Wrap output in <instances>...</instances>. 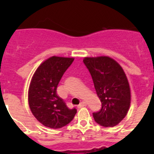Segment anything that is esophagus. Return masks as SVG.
<instances>
[{
    "mask_svg": "<svg viewBox=\"0 0 154 154\" xmlns=\"http://www.w3.org/2000/svg\"><path fill=\"white\" fill-rule=\"evenodd\" d=\"M85 105H86V102H85V101H82V102L80 103L79 105H78V106H77V107L82 108V107H84V106H85Z\"/></svg>",
    "mask_w": 154,
    "mask_h": 154,
    "instance_id": "obj_1",
    "label": "esophagus"
}]
</instances>
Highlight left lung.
Returning a JSON list of instances; mask_svg holds the SVG:
<instances>
[{
    "instance_id": "8db88e82",
    "label": "left lung",
    "mask_w": 154,
    "mask_h": 154,
    "mask_svg": "<svg viewBox=\"0 0 154 154\" xmlns=\"http://www.w3.org/2000/svg\"><path fill=\"white\" fill-rule=\"evenodd\" d=\"M101 109L93 116L97 124L113 127L126 116L130 105V88L122 66L109 57H85Z\"/></svg>"
}]
</instances>
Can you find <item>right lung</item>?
I'll return each mask as SVG.
<instances>
[{
    "label": "right lung",
    "instance_id": "add662e5",
    "mask_svg": "<svg viewBox=\"0 0 154 154\" xmlns=\"http://www.w3.org/2000/svg\"><path fill=\"white\" fill-rule=\"evenodd\" d=\"M74 58L51 57L35 71L29 89V105L31 112L43 125L60 129L69 123L77 109H69L57 94L63 74Z\"/></svg>",
    "mask_w": 154,
    "mask_h": 154
}]
</instances>
